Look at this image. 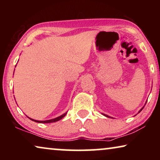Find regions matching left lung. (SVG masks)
Instances as JSON below:
<instances>
[{"label": "left lung", "mask_w": 160, "mask_h": 160, "mask_svg": "<svg viewBox=\"0 0 160 160\" xmlns=\"http://www.w3.org/2000/svg\"><path fill=\"white\" fill-rule=\"evenodd\" d=\"M143 108H141V111H139V113H140V112H141V111H142V109H143ZM103 115H104V116H106V117H108V116H107V115H105V114H103Z\"/></svg>", "instance_id": "left-lung-1"}]
</instances>
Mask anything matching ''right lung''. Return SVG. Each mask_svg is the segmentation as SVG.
<instances>
[{
  "mask_svg": "<svg viewBox=\"0 0 160 160\" xmlns=\"http://www.w3.org/2000/svg\"><path fill=\"white\" fill-rule=\"evenodd\" d=\"M66 114H67V113H64V114L61 115L60 117H58L55 118V119H49V120H46V121H38V120H34V119H30L32 120V121L36 122H38V123H51V122H55L59 121V120L62 119V118L64 117Z\"/></svg>",
  "mask_w": 160,
  "mask_h": 160,
  "instance_id": "right-lung-1",
  "label": "right lung"
}]
</instances>
